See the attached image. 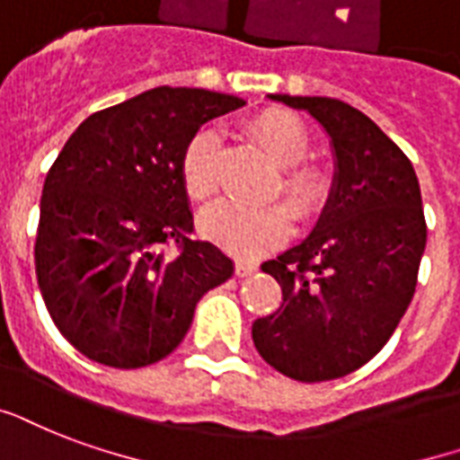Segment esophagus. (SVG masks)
<instances>
[{
  "label": "esophagus",
  "instance_id": "obj_1",
  "mask_svg": "<svg viewBox=\"0 0 460 460\" xmlns=\"http://www.w3.org/2000/svg\"><path fill=\"white\" fill-rule=\"evenodd\" d=\"M254 271H257V264H252L247 259H237L234 261V274L237 276H252Z\"/></svg>",
  "mask_w": 460,
  "mask_h": 460
}]
</instances>
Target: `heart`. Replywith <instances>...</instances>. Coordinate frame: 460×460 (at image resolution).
<instances>
[{"label":"heart","mask_w":460,"mask_h":460,"mask_svg":"<svg viewBox=\"0 0 460 460\" xmlns=\"http://www.w3.org/2000/svg\"><path fill=\"white\" fill-rule=\"evenodd\" d=\"M250 136L279 164V177L271 196L281 201L247 206L237 201H217L201 217V230L226 250L257 257L274 250L291 230V210L298 220H313L327 208L332 196V177L323 164L308 162L310 133L303 120L291 111L269 109L247 123ZM181 181L191 201H208L220 186V137L216 128H201L186 143L179 160Z\"/></svg>","instance_id":"obj_1"}]
</instances>
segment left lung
<instances>
[{"label": "left lung", "mask_w": 460, "mask_h": 460, "mask_svg": "<svg viewBox=\"0 0 460 460\" xmlns=\"http://www.w3.org/2000/svg\"><path fill=\"white\" fill-rule=\"evenodd\" d=\"M271 99L323 123L337 179L308 240L261 264L283 303L254 320L252 340L279 374L332 381L371 361L405 315L427 244L422 193L412 162L366 113L330 96Z\"/></svg>", "instance_id": "left-lung-1"}]
</instances>
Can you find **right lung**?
Segmentation results:
<instances>
[{
  "label": "right lung",
  "mask_w": 460,
  "mask_h": 460,
  "mask_svg": "<svg viewBox=\"0 0 460 460\" xmlns=\"http://www.w3.org/2000/svg\"><path fill=\"white\" fill-rule=\"evenodd\" d=\"M240 106V96L157 86L92 113L53 162L36 276L53 323L86 358L160 361L184 340L203 293L233 276V259L191 237L179 160L206 120Z\"/></svg>",
  "instance_id": "add662e5"
}]
</instances>
